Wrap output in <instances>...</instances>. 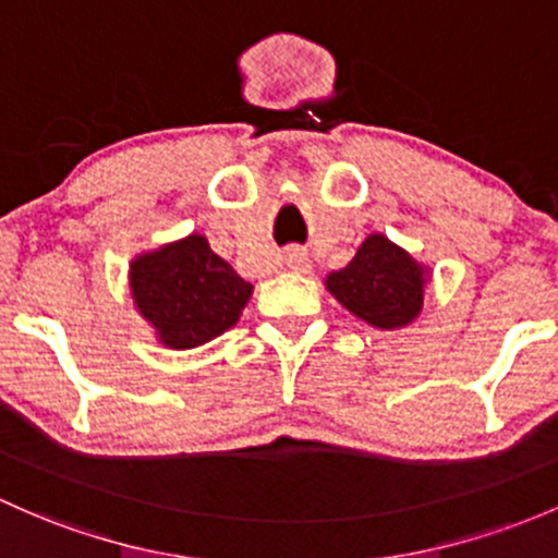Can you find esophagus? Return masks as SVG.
Instances as JSON below:
<instances>
[{
	"label": "esophagus",
	"mask_w": 558,
	"mask_h": 558,
	"mask_svg": "<svg viewBox=\"0 0 558 558\" xmlns=\"http://www.w3.org/2000/svg\"><path fill=\"white\" fill-rule=\"evenodd\" d=\"M286 264H289L291 272H310V259L299 248L286 251Z\"/></svg>",
	"instance_id": "esophagus-1"
}]
</instances>
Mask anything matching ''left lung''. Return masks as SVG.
<instances>
[{"mask_svg":"<svg viewBox=\"0 0 558 558\" xmlns=\"http://www.w3.org/2000/svg\"><path fill=\"white\" fill-rule=\"evenodd\" d=\"M427 267L385 234H368L348 267L326 278L342 307L377 328H403L412 324L425 299Z\"/></svg>","mask_w":558,"mask_h":558,"instance_id":"left-lung-1","label":"left lung"}]
</instances>
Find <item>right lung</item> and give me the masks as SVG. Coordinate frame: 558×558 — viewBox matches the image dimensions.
<instances>
[{"instance_id": "obj_1", "label": "right lung", "mask_w": 558, "mask_h": 558, "mask_svg": "<svg viewBox=\"0 0 558 558\" xmlns=\"http://www.w3.org/2000/svg\"><path fill=\"white\" fill-rule=\"evenodd\" d=\"M128 280L138 313L171 350L201 348L225 333L254 294L197 232L136 256Z\"/></svg>"}]
</instances>
